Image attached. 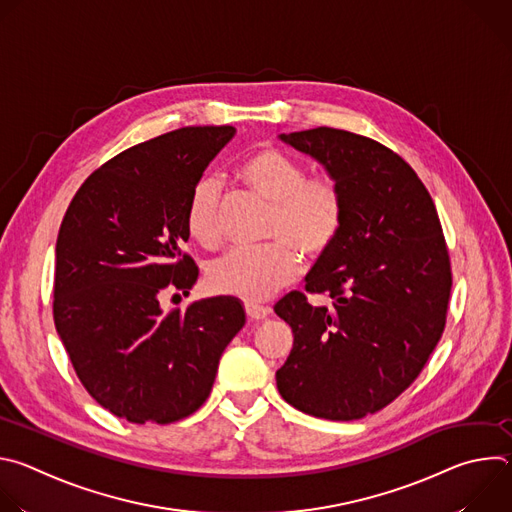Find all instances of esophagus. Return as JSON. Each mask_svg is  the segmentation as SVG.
Here are the masks:
<instances>
[{
  "instance_id": "34e87169",
  "label": "esophagus",
  "mask_w": 512,
  "mask_h": 512,
  "mask_svg": "<svg viewBox=\"0 0 512 512\" xmlns=\"http://www.w3.org/2000/svg\"><path fill=\"white\" fill-rule=\"evenodd\" d=\"M245 312H247V318L253 320V322H261L269 316V308L265 306H259V304H245Z\"/></svg>"
}]
</instances>
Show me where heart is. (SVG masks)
Segmentation results:
<instances>
[{
  "mask_svg": "<svg viewBox=\"0 0 512 512\" xmlns=\"http://www.w3.org/2000/svg\"><path fill=\"white\" fill-rule=\"evenodd\" d=\"M237 182L269 204L261 249L233 251L208 269V285L221 296L255 304L294 281L302 259L316 261L336 243L344 225V192L332 174H312L294 154L261 145L235 170ZM184 221L204 249L223 243L221 188L200 178L188 196Z\"/></svg>",
  "mask_w": 512,
  "mask_h": 512,
  "instance_id": "1",
  "label": "heart"
}]
</instances>
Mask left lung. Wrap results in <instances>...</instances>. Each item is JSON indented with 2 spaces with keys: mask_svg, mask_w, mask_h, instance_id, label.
<instances>
[{
  "mask_svg": "<svg viewBox=\"0 0 512 512\" xmlns=\"http://www.w3.org/2000/svg\"><path fill=\"white\" fill-rule=\"evenodd\" d=\"M281 139L326 166L346 208L334 247L306 275V294L289 291L273 308L294 332L277 389L308 415L360 419L395 401L440 342L450 251L427 188L387 145L334 127ZM308 293L333 306L314 307Z\"/></svg>",
  "mask_w": 512,
  "mask_h": 512,
  "instance_id": "8db88e82",
  "label": "left lung"
}]
</instances>
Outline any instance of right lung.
<instances>
[{
  "label": "right lung",
  "instance_id": "add662e5",
  "mask_svg": "<svg viewBox=\"0 0 512 512\" xmlns=\"http://www.w3.org/2000/svg\"><path fill=\"white\" fill-rule=\"evenodd\" d=\"M235 127H182L117 154L72 196L56 241L54 324L79 381L131 423L202 407L245 326L233 298L164 310L198 277L184 251L192 186Z\"/></svg>",
  "mask_w": 512,
  "mask_h": 512
}]
</instances>
